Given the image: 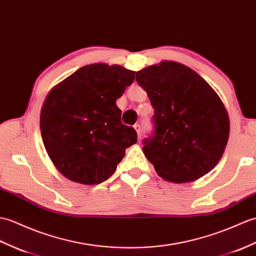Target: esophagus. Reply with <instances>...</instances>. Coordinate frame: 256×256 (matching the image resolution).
Here are the masks:
<instances>
[{
    "label": "esophagus",
    "instance_id": "obj_1",
    "mask_svg": "<svg viewBox=\"0 0 256 256\" xmlns=\"http://www.w3.org/2000/svg\"><path fill=\"white\" fill-rule=\"evenodd\" d=\"M134 128H135V130H136V133H138V140H140V138H142V128H140V124H135Z\"/></svg>",
    "mask_w": 256,
    "mask_h": 256
}]
</instances>
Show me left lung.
<instances>
[{
  "label": "left lung",
  "mask_w": 256,
  "mask_h": 256,
  "mask_svg": "<svg viewBox=\"0 0 256 256\" xmlns=\"http://www.w3.org/2000/svg\"><path fill=\"white\" fill-rule=\"evenodd\" d=\"M154 108V132L142 152L162 179L191 182L215 167L229 138V118L215 90L193 70L172 61L136 73Z\"/></svg>",
  "instance_id": "8db88e82"
}]
</instances>
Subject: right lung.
Wrapping results in <instances>:
<instances>
[{
  "mask_svg": "<svg viewBox=\"0 0 256 256\" xmlns=\"http://www.w3.org/2000/svg\"><path fill=\"white\" fill-rule=\"evenodd\" d=\"M134 78V70L120 65L90 64L46 96L41 136L53 164L68 180L86 186L108 180L126 148L138 142L116 104Z\"/></svg>",
  "mask_w": 256,
  "mask_h": 256,
  "instance_id": "add662e5",
  "label": "right lung"
}]
</instances>
